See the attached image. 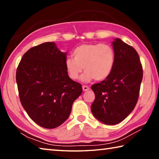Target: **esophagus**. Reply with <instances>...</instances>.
<instances>
[{
    "label": "esophagus",
    "instance_id": "34e87169",
    "mask_svg": "<svg viewBox=\"0 0 159 159\" xmlns=\"http://www.w3.org/2000/svg\"><path fill=\"white\" fill-rule=\"evenodd\" d=\"M82 88H83V91H87L90 89L89 87H88V86H86V85H83Z\"/></svg>",
    "mask_w": 159,
    "mask_h": 159
}]
</instances>
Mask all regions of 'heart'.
Listing matches in <instances>:
<instances>
[{
	"mask_svg": "<svg viewBox=\"0 0 159 159\" xmlns=\"http://www.w3.org/2000/svg\"><path fill=\"white\" fill-rule=\"evenodd\" d=\"M72 55L74 59L67 58L65 61L66 72L72 80L79 79L84 68L83 82L93 79L100 81L107 79L114 69L115 52L109 45L83 44L75 48Z\"/></svg>",
	"mask_w": 159,
	"mask_h": 159,
	"instance_id": "obj_1",
	"label": "heart"
}]
</instances>
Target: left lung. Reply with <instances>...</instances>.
Segmentation results:
<instances>
[{
  "label": "left lung",
  "instance_id": "8db88e82",
  "mask_svg": "<svg viewBox=\"0 0 159 159\" xmlns=\"http://www.w3.org/2000/svg\"><path fill=\"white\" fill-rule=\"evenodd\" d=\"M112 45L115 64L111 74L91 87L95 95L91 111L106 125L118 124L134 109L143 76L137 51L120 39H115Z\"/></svg>",
  "mask_w": 159,
  "mask_h": 159
}]
</instances>
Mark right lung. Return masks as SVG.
I'll use <instances>...</instances> for the list:
<instances>
[{
    "label": "right lung",
    "mask_w": 159,
    "mask_h": 159,
    "mask_svg": "<svg viewBox=\"0 0 159 159\" xmlns=\"http://www.w3.org/2000/svg\"><path fill=\"white\" fill-rule=\"evenodd\" d=\"M66 54L54 42H46L29 49L17 67L16 80L21 105L43 128L62 124L82 93L81 85L66 72Z\"/></svg>",
    "instance_id": "obj_1"
}]
</instances>
